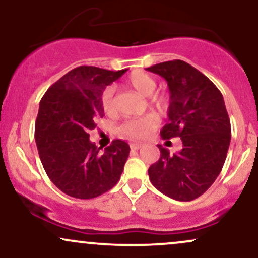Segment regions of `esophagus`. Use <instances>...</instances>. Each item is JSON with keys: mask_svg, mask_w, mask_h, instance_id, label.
<instances>
[{"mask_svg": "<svg viewBox=\"0 0 258 258\" xmlns=\"http://www.w3.org/2000/svg\"><path fill=\"white\" fill-rule=\"evenodd\" d=\"M130 147H131V149H133V150H138V149H141L142 147H143V144H141V143H131V144H130Z\"/></svg>", "mask_w": 258, "mask_h": 258, "instance_id": "34e87169", "label": "esophagus"}]
</instances>
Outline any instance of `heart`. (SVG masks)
<instances>
[{
  "label": "heart",
  "mask_w": 258,
  "mask_h": 258,
  "mask_svg": "<svg viewBox=\"0 0 258 258\" xmlns=\"http://www.w3.org/2000/svg\"><path fill=\"white\" fill-rule=\"evenodd\" d=\"M128 84L136 91L146 97H150L152 104L159 109H165L168 104V98L165 94H159L156 91L158 84L156 80L144 72H135L130 75ZM115 86H106L102 92L100 102H102L103 110L106 114H112L115 111ZM158 127V120L153 115H147L142 117H133L123 121L119 126V135L132 141H142L152 135L154 130Z\"/></svg>",
  "instance_id": "1"
}]
</instances>
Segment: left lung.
<instances>
[{
  "instance_id": "1",
  "label": "left lung",
  "mask_w": 258,
  "mask_h": 258,
  "mask_svg": "<svg viewBox=\"0 0 258 258\" xmlns=\"http://www.w3.org/2000/svg\"><path fill=\"white\" fill-rule=\"evenodd\" d=\"M147 70L162 76L170 88L168 121L160 135L179 137L183 144L173 155L158 146L160 159L148 170L150 182L174 200H194L212 185L227 158L232 130L223 96L211 80L183 60Z\"/></svg>"
}]
</instances>
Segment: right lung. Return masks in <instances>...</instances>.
Returning <instances> with one entry per match:
<instances>
[{
	"label": "right lung",
	"mask_w": 258,
	"mask_h": 258,
	"mask_svg": "<svg viewBox=\"0 0 258 258\" xmlns=\"http://www.w3.org/2000/svg\"><path fill=\"white\" fill-rule=\"evenodd\" d=\"M125 72L82 65L54 82L41 99L35 123L38 155L53 184L69 197L93 199L119 182L130 146L114 139L100 152L88 131L104 116L102 92Z\"/></svg>",
	"instance_id": "add662e5"
}]
</instances>
